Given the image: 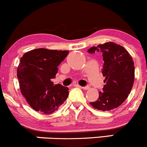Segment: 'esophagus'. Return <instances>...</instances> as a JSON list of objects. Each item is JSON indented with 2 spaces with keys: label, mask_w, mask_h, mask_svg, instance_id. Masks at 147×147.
<instances>
[{
  "label": "esophagus",
  "mask_w": 147,
  "mask_h": 147,
  "mask_svg": "<svg viewBox=\"0 0 147 147\" xmlns=\"http://www.w3.org/2000/svg\"><path fill=\"white\" fill-rule=\"evenodd\" d=\"M75 86H76L77 87H80V88H83V89H84V90H88V88H89V86H80V85H78V84L75 85Z\"/></svg>",
  "instance_id": "1"
}]
</instances>
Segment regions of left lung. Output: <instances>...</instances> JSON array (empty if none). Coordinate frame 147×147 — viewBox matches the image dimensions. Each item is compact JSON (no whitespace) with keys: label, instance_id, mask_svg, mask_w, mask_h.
I'll return each instance as SVG.
<instances>
[{"label":"left lung","instance_id":"1","mask_svg":"<svg viewBox=\"0 0 147 147\" xmlns=\"http://www.w3.org/2000/svg\"><path fill=\"white\" fill-rule=\"evenodd\" d=\"M88 52L102 54V72L105 77L103 91L99 92L97 100L90 104L95 109L102 111L118 107L128 98L133 88L135 66L131 56L123 47L111 42L93 47Z\"/></svg>","mask_w":147,"mask_h":147}]
</instances>
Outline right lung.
<instances>
[{"instance_id": "add662e5", "label": "right lung", "mask_w": 147, "mask_h": 147, "mask_svg": "<svg viewBox=\"0 0 147 147\" xmlns=\"http://www.w3.org/2000/svg\"><path fill=\"white\" fill-rule=\"evenodd\" d=\"M69 51L36 49L21 58L17 68L21 92L30 106L37 112L49 114L59 109L67 99L68 88L54 85L58 66Z\"/></svg>"}]
</instances>
